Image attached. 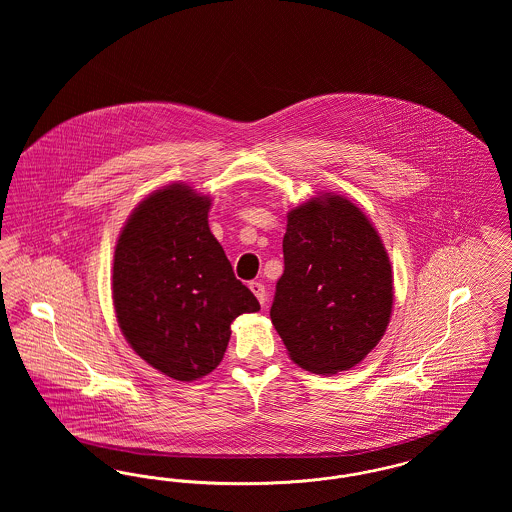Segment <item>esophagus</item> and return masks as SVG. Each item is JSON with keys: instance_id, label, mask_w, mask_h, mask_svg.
<instances>
[{"instance_id": "obj_1", "label": "esophagus", "mask_w": 512, "mask_h": 512, "mask_svg": "<svg viewBox=\"0 0 512 512\" xmlns=\"http://www.w3.org/2000/svg\"><path fill=\"white\" fill-rule=\"evenodd\" d=\"M249 290L255 293V297L259 299V303H261V305H265V301H267V290H265V284H261V282H251V284H249Z\"/></svg>"}]
</instances>
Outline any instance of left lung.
Segmentation results:
<instances>
[{"instance_id": "1", "label": "left lung", "mask_w": 512, "mask_h": 512, "mask_svg": "<svg viewBox=\"0 0 512 512\" xmlns=\"http://www.w3.org/2000/svg\"><path fill=\"white\" fill-rule=\"evenodd\" d=\"M284 274L270 318L295 365L338 374L382 340L393 305L390 257L365 213L340 195L288 215Z\"/></svg>"}]
</instances>
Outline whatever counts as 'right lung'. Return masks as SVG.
<instances>
[{
  "instance_id": "obj_1",
  "label": "right lung",
  "mask_w": 512,
  "mask_h": 512,
  "mask_svg": "<svg viewBox=\"0 0 512 512\" xmlns=\"http://www.w3.org/2000/svg\"><path fill=\"white\" fill-rule=\"evenodd\" d=\"M211 199L186 184L146 197L126 220L113 259V303L130 347L169 378L219 366L232 320L261 309L209 230Z\"/></svg>"
}]
</instances>
